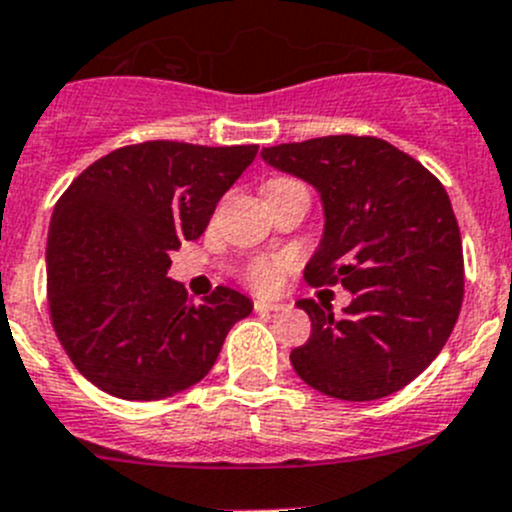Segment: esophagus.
I'll return each instance as SVG.
<instances>
[{
  "label": "esophagus",
  "mask_w": 512,
  "mask_h": 512,
  "mask_svg": "<svg viewBox=\"0 0 512 512\" xmlns=\"http://www.w3.org/2000/svg\"><path fill=\"white\" fill-rule=\"evenodd\" d=\"M282 307H285V304H280V302H267V299H255V312H260V314L280 312Z\"/></svg>",
  "instance_id": "obj_1"
}]
</instances>
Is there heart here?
<instances>
[{"label": "heart", "instance_id": "b5f03b06", "mask_svg": "<svg viewBox=\"0 0 512 512\" xmlns=\"http://www.w3.org/2000/svg\"><path fill=\"white\" fill-rule=\"evenodd\" d=\"M285 183H292V178L272 180L270 188ZM292 267L294 260L289 255H257L245 262V267H242V280L252 289H257V292H275V289L282 287V282H285L287 272Z\"/></svg>", "mask_w": 512, "mask_h": 512}]
</instances>
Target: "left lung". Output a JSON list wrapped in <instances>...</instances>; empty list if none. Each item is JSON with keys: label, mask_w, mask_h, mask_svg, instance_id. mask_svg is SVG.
<instances>
[{"label": "left lung", "mask_w": 512, "mask_h": 512, "mask_svg": "<svg viewBox=\"0 0 512 512\" xmlns=\"http://www.w3.org/2000/svg\"><path fill=\"white\" fill-rule=\"evenodd\" d=\"M324 203V237L304 270L312 287L354 294L342 319L299 299L309 342L292 349L304 384L332 399L374 401L404 389L451 337L463 302V245L441 180L374 136H324L262 148Z\"/></svg>", "instance_id": "left-lung-1"}]
</instances>
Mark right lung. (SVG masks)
<instances>
[{
	"label": "right lung",
	"instance_id": "add662e5",
	"mask_svg": "<svg viewBox=\"0 0 512 512\" xmlns=\"http://www.w3.org/2000/svg\"><path fill=\"white\" fill-rule=\"evenodd\" d=\"M257 146L146 141L111 151L64 190L46 242L49 317L76 369L106 394L158 401L205 379L252 312L215 287L200 304L168 280L170 252L198 240Z\"/></svg>",
	"mask_w": 512,
	"mask_h": 512
}]
</instances>
